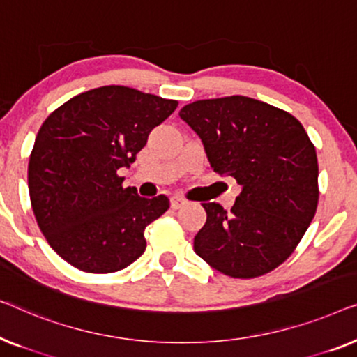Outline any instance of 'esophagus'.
<instances>
[{"label":"esophagus","mask_w":357,"mask_h":357,"mask_svg":"<svg viewBox=\"0 0 357 357\" xmlns=\"http://www.w3.org/2000/svg\"><path fill=\"white\" fill-rule=\"evenodd\" d=\"M185 204H188V200H185L184 197H181V195H173L172 197V208H174V210L183 208Z\"/></svg>","instance_id":"esophagus-1"}]
</instances>
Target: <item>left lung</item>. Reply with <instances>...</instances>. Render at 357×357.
<instances>
[{"label": "left lung", "instance_id": "obj_1", "mask_svg": "<svg viewBox=\"0 0 357 357\" xmlns=\"http://www.w3.org/2000/svg\"><path fill=\"white\" fill-rule=\"evenodd\" d=\"M179 118L199 135L210 167L238 181L227 212L205 202L207 222L194 250L233 278H255L293 254L319 202L314 144L293 114L243 95L199 100Z\"/></svg>", "mask_w": 357, "mask_h": 357}]
</instances>
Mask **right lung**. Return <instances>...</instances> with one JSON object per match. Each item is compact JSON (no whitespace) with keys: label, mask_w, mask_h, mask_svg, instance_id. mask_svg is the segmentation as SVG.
<instances>
[{"label":"right lung","mask_w":357,"mask_h":357,"mask_svg":"<svg viewBox=\"0 0 357 357\" xmlns=\"http://www.w3.org/2000/svg\"><path fill=\"white\" fill-rule=\"evenodd\" d=\"M176 100L107 85L68 100L45 119L29 160L37 223L54 252L89 273L126 268L144 254V231L169 208L167 195L123 188L153 128Z\"/></svg>","instance_id":"1"}]
</instances>
